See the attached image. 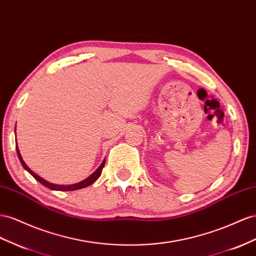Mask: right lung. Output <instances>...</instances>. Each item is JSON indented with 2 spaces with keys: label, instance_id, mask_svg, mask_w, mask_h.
Listing matches in <instances>:
<instances>
[{
  "label": "right lung",
  "instance_id": "add662e5",
  "mask_svg": "<svg viewBox=\"0 0 256 256\" xmlns=\"http://www.w3.org/2000/svg\"><path fill=\"white\" fill-rule=\"evenodd\" d=\"M15 130H16V129H15ZM16 150H17L19 160H20V162H22V167H24L28 172H29V174H30L34 178L38 180V181L40 183H42L44 186H46V188H50V190H66V192H68V190H80V188H87V186L92 185V184L96 181V180L101 176L102 169H103V167H104V164H106V160H104L102 162V164H100V167H99L98 169H96L90 176H88L87 178L84 180V181H82V182H80V183L72 184V185H56V184H52V183H50V182L45 181L44 178H42L40 176H38V174H34V172H33L29 167H28V166L24 164V162L22 160V155H20V153H19L18 146H16Z\"/></svg>",
  "mask_w": 256,
  "mask_h": 256
}]
</instances>
